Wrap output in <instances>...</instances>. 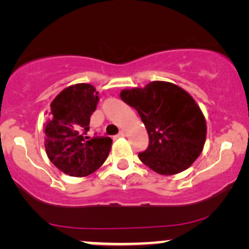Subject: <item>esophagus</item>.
<instances>
[{
    "instance_id": "esophagus-1",
    "label": "esophagus",
    "mask_w": 249,
    "mask_h": 249,
    "mask_svg": "<svg viewBox=\"0 0 249 249\" xmlns=\"http://www.w3.org/2000/svg\"><path fill=\"white\" fill-rule=\"evenodd\" d=\"M125 135H127V131H125V130H121V131H120V133L118 134L119 137H124Z\"/></svg>"
}]
</instances>
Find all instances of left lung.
Instances as JSON below:
<instances>
[{"label":"left lung","mask_w":249,"mask_h":249,"mask_svg":"<svg viewBox=\"0 0 249 249\" xmlns=\"http://www.w3.org/2000/svg\"><path fill=\"white\" fill-rule=\"evenodd\" d=\"M120 96L135 108L149 135L139 159L160 175H176L189 168L203 151L206 121L191 95L168 81L144 89H124Z\"/></svg>","instance_id":"left-lung-1"}]
</instances>
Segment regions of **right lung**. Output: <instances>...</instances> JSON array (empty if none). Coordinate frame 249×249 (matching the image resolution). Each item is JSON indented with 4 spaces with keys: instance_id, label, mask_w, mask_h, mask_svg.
Wrapping results in <instances>:
<instances>
[{
    "instance_id": "add662e5",
    "label": "right lung",
    "mask_w": 249,
    "mask_h": 249,
    "mask_svg": "<svg viewBox=\"0 0 249 249\" xmlns=\"http://www.w3.org/2000/svg\"><path fill=\"white\" fill-rule=\"evenodd\" d=\"M99 93L89 84L66 87L51 102L44 122L46 155L64 174L85 177L104 164L112 139L86 136Z\"/></svg>"
}]
</instances>
